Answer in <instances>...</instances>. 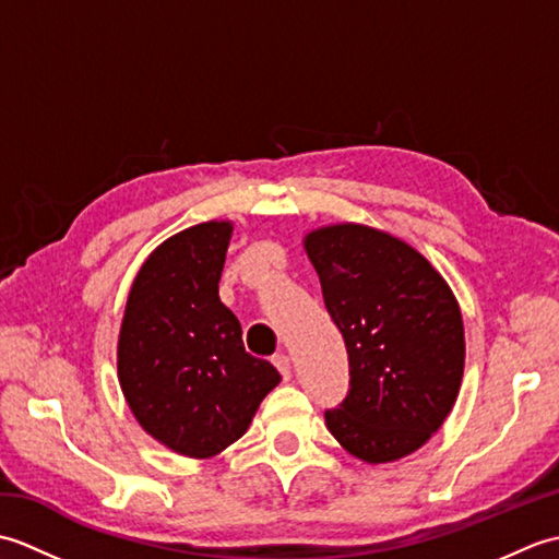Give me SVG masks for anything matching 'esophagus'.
Listing matches in <instances>:
<instances>
[{"instance_id": "34e87169", "label": "esophagus", "mask_w": 559, "mask_h": 559, "mask_svg": "<svg viewBox=\"0 0 559 559\" xmlns=\"http://www.w3.org/2000/svg\"><path fill=\"white\" fill-rule=\"evenodd\" d=\"M273 365L278 367V372L283 374V379H290V358H288L286 353L273 355Z\"/></svg>"}]
</instances>
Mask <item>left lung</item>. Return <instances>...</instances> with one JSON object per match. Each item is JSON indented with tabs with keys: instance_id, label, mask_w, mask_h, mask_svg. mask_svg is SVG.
<instances>
[{
	"instance_id": "obj_1",
	"label": "left lung",
	"mask_w": 559,
	"mask_h": 559,
	"mask_svg": "<svg viewBox=\"0 0 559 559\" xmlns=\"http://www.w3.org/2000/svg\"><path fill=\"white\" fill-rule=\"evenodd\" d=\"M305 249L348 353V394L324 411L329 432L367 463L411 454L442 427L461 386L454 295L423 254L365 225L314 230Z\"/></svg>"
}]
</instances>
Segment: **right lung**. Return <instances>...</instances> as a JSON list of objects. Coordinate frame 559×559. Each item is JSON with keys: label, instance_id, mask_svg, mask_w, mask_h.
<instances>
[{"label": "right lung", "instance_id": "1", "mask_svg": "<svg viewBox=\"0 0 559 559\" xmlns=\"http://www.w3.org/2000/svg\"><path fill=\"white\" fill-rule=\"evenodd\" d=\"M230 223H201L153 252L129 293L117 370L129 408L177 454L206 459L240 439L281 382L245 350L242 326L218 298Z\"/></svg>", "mask_w": 559, "mask_h": 559}]
</instances>
